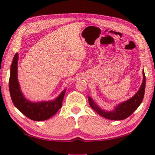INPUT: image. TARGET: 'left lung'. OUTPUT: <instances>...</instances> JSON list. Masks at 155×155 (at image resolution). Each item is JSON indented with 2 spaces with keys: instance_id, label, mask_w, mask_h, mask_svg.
Returning a JSON list of instances; mask_svg holds the SVG:
<instances>
[{
  "instance_id": "obj_1",
  "label": "left lung",
  "mask_w": 155,
  "mask_h": 155,
  "mask_svg": "<svg viewBox=\"0 0 155 155\" xmlns=\"http://www.w3.org/2000/svg\"><path fill=\"white\" fill-rule=\"evenodd\" d=\"M143 81L137 93L129 100L118 104L112 110L102 109L95 103L91 96H88L90 106L101 117L110 120H123L129 117L141 104L143 100L146 87V77L143 70Z\"/></svg>"
}]
</instances>
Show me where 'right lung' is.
<instances>
[{"mask_svg": "<svg viewBox=\"0 0 155 155\" xmlns=\"http://www.w3.org/2000/svg\"><path fill=\"white\" fill-rule=\"evenodd\" d=\"M18 53L14 55L10 68L9 92L11 100L17 108L30 119L42 121L49 119L57 113L61 105L66 89H64L57 97L53 100L32 102L24 96L21 91L18 78Z\"/></svg>", "mask_w": 155, "mask_h": 155, "instance_id": "1", "label": "right lung"}]
</instances>
